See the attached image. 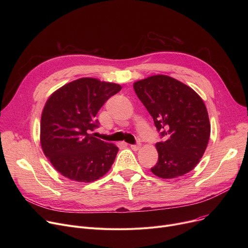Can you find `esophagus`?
Instances as JSON below:
<instances>
[{
	"mask_svg": "<svg viewBox=\"0 0 248 248\" xmlns=\"http://www.w3.org/2000/svg\"><path fill=\"white\" fill-rule=\"evenodd\" d=\"M140 147V144H137V145H129V148H131L133 151H138Z\"/></svg>",
	"mask_w": 248,
	"mask_h": 248,
	"instance_id": "obj_1",
	"label": "esophagus"
}]
</instances>
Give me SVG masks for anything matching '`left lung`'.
Wrapping results in <instances>:
<instances>
[{"mask_svg": "<svg viewBox=\"0 0 248 248\" xmlns=\"http://www.w3.org/2000/svg\"><path fill=\"white\" fill-rule=\"evenodd\" d=\"M134 89L164 137L155 144L159 160L151 169L153 174L174 179L192 171L210 137L209 116L202 98L188 85L162 74L136 81Z\"/></svg>", "mask_w": 248, "mask_h": 248, "instance_id": "obj_1", "label": "left lung"}]
</instances>
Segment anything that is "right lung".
Masks as SVG:
<instances>
[{"mask_svg": "<svg viewBox=\"0 0 248 248\" xmlns=\"http://www.w3.org/2000/svg\"><path fill=\"white\" fill-rule=\"evenodd\" d=\"M122 86L96 78H79L63 85L45 103L40 124L44 155L64 177L90 183L106 175L119 148L90 134L95 116Z\"/></svg>", "mask_w": 248, "mask_h": 248, "instance_id": "add662e5", "label": "right lung"}]
</instances>
